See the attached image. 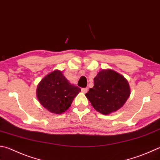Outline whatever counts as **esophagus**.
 <instances>
[{
  "mask_svg": "<svg viewBox=\"0 0 160 160\" xmlns=\"http://www.w3.org/2000/svg\"><path fill=\"white\" fill-rule=\"evenodd\" d=\"M88 88H82V92L83 93H85H85L88 92Z\"/></svg>",
  "mask_w": 160,
  "mask_h": 160,
  "instance_id": "34e87169",
  "label": "esophagus"
}]
</instances>
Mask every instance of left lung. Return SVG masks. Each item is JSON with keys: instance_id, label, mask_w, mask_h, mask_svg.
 Returning a JSON list of instances; mask_svg holds the SVG:
<instances>
[{"instance_id": "8db88e82", "label": "left lung", "mask_w": 160, "mask_h": 160, "mask_svg": "<svg viewBox=\"0 0 160 160\" xmlns=\"http://www.w3.org/2000/svg\"><path fill=\"white\" fill-rule=\"evenodd\" d=\"M92 88L85 94L92 106L98 112L108 115L120 109L130 95L127 80L112 70H102L94 79Z\"/></svg>"}]
</instances>
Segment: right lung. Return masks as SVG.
<instances>
[{
    "instance_id": "1",
    "label": "right lung",
    "mask_w": 160,
    "mask_h": 160,
    "mask_svg": "<svg viewBox=\"0 0 160 160\" xmlns=\"http://www.w3.org/2000/svg\"><path fill=\"white\" fill-rule=\"evenodd\" d=\"M81 89L68 82L62 71H54L43 78L37 88V97L51 112L61 114L71 106Z\"/></svg>"
}]
</instances>
